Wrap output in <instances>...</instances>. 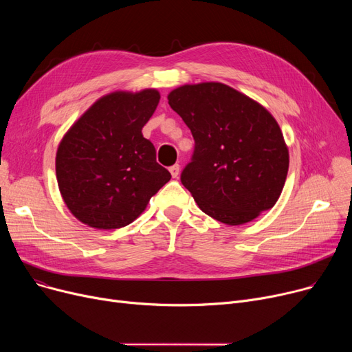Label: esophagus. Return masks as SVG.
I'll return each instance as SVG.
<instances>
[{"label":"esophagus","instance_id":"obj_1","mask_svg":"<svg viewBox=\"0 0 352 352\" xmlns=\"http://www.w3.org/2000/svg\"><path fill=\"white\" fill-rule=\"evenodd\" d=\"M170 173H171V177L173 178H177L179 175V165L175 164L173 166H170Z\"/></svg>","mask_w":352,"mask_h":352}]
</instances>
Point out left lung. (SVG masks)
<instances>
[{"instance_id":"8db88e82","label":"left lung","mask_w":352,"mask_h":352,"mask_svg":"<svg viewBox=\"0 0 352 352\" xmlns=\"http://www.w3.org/2000/svg\"><path fill=\"white\" fill-rule=\"evenodd\" d=\"M168 104L195 141L181 182L201 211L241 226L275 206L289 155L278 122L261 104L221 82L178 87Z\"/></svg>"}]
</instances>
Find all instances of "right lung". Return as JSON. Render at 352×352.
<instances>
[{
	"label": "right lung",
	"mask_w": 352,
	"mask_h": 352,
	"mask_svg": "<svg viewBox=\"0 0 352 352\" xmlns=\"http://www.w3.org/2000/svg\"><path fill=\"white\" fill-rule=\"evenodd\" d=\"M160 92L117 91L92 104L61 140L55 171L68 210L82 224L117 230L131 224L171 174L142 137Z\"/></svg>",
	"instance_id": "right-lung-1"
}]
</instances>
